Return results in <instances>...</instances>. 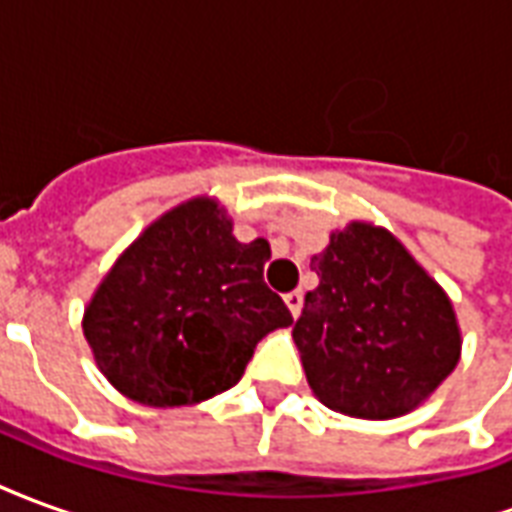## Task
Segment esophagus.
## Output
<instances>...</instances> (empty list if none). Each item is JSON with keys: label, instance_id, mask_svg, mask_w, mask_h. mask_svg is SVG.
<instances>
[{"label": "esophagus", "instance_id": "34e87169", "mask_svg": "<svg viewBox=\"0 0 512 512\" xmlns=\"http://www.w3.org/2000/svg\"><path fill=\"white\" fill-rule=\"evenodd\" d=\"M285 304H288L290 315L296 318L301 312V290H290V293H285Z\"/></svg>", "mask_w": 512, "mask_h": 512}]
</instances>
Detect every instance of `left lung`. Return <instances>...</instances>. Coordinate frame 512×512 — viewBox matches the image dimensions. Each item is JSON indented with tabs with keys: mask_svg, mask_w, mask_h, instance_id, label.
Listing matches in <instances>:
<instances>
[{
	"mask_svg": "<svg viewBox=\"0 0 512 512\" xmlns=\"http://www.w3.org/2000/svg\"><path fill=\"white\" fill-rule=\"evenodd\" d=\"M318 288L293 326L312 395L356 419H395L428 400L461 359L447 290L386 227L348 222L312 255Z\"/></svg>",
	"mask_w": 512,
	"mask_h": 512,
	"instance_id": "1",
	"label": "left lung"
}]
</instances>
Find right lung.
I'll return each instance as SVG.
<instances>
[{
  "label": "right lung",
  "mask_w": 512,
  "mask_h": 512,
  "mask_svg": "<svg viewBox=\"0 0 512 512\" xmlns=\"http://www.w3.org/2000/svg\"><path fill=\"white\" fill-rule=\"evenodd\" d=\"M266 238L241 244L216 197L180 202L106 271L82 318L95 365L150 408L197 406L241 381L257 343L293 323L263 282Z\"/></svg>",
  "instance_id": "right-lung-1"
}]
</instances>
